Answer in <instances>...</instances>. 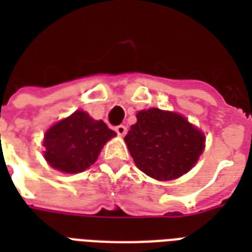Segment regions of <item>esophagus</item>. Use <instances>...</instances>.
I'll use <instances>...</instances> for the list:
<instances>
[{
	"label": "esophagus",
	"instance_id": "obj_1",
	"mask_svg": "<svg viewBox=\"0 0 252 252\" xmlns=\"http://www.w3.org/2000/svg\"><path fill=\"white\" fill-rule=\"evenodd\" d=\"M115 130H116V133H118L119 136H126V126H118L116 128H115Z\"/></svg>",
	"mask_w": 252,
	"mask_h": 252
}]
</instances>
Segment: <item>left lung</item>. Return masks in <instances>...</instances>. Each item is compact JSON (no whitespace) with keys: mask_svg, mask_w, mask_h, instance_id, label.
Masks as SVG:
<instances>
[{"mask_svg":"<svg viewBox=\"0 0 252 252\" xmlns=\"http://www.w3.org/2000/svg\"><path fill=\"white\" fill-rule=\"evenodd\" d=\"M124 140L146 175L171 180L188 172L203 153L205 137L182 115L158 108L140 111Z\"/></svg>","mask_w":252,"mask_h":252,"instance_id":"obj_1","label":"left lung"}]
</instances>
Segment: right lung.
I'll list each match as a JSON object with an SVG mask.
<instances>
[{
    "instance_id": "right-lung-1",
    "label": "right lung",
    "mask_w": 252,
    "mask_h": 252,
    "mask_svg": "<svg viewBox=\"0 0 252 252\" xmlns=\"http://www.w3.org/2000/svg\"><path fill=\"white\" fill-rule=\"evenodd\" d=\"M114 136L116 133L102 120L91 119L84 111H76L47 130L43 142L44 157L60 171H85L96 161L103 145Z\"/></svg>"
}]
</instances>
